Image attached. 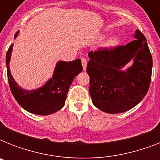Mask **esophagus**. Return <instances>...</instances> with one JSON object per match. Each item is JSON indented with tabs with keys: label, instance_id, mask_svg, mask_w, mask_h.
<instances>
[{
	"label": "esophagus",
	"instance_id": "34e87169",
	"mask_svg": "<svg viewBox=\"0 0 160 160\" xmlns=\"http://www.w3.org/2000/svg\"><path fill=\"white\" fill-rule=\"evenodd\" d=\"M81 63H82L83 70H86V66H87V60H86L85 58H82V59H81Z\"/></svg>",
	"mask_w": 160,
	"mask_h": 160
}]
</instances>
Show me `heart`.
Returning <instances> with one entry per match:
<instances>
[{
    "label": "heart",
    "instance_id": "heart-1",
    "mask_svg": "<svg viewBox=\"0 0 160 160\" xmlns=\"http://www.w3.org/2000/svg\"><path fill=\"white\" fill-rule=\"evenodd\" d=\"M119 43V38L117 36H111L105 42V45L108 47H113Z\"/></svg>",
    "mask_w": 160,
    "mask_h": 160
}]
</instances>
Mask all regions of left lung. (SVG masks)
Wrapping results in <instances>:
<instances>
[{
	"mask_svg": "<svg viewBox=\"0 0 160 160\" xmlns=\"http://www.w3.org/2000/svg\"><path fill=\"white\" fill-rule=\"evenodd\" d=\"M126 46L90 51L86 68L92 103L101 111L119 114L141 101L149 90L153 60L145 36L136 30ZM131 60L132 65L122 68Z\"/></svg>",
	"mask_w": 160,
	"mask_h": 160,
	"instance_id": "left-lung-1",
	"label": "left lung"
}]
</instances>
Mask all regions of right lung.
Returning <instances> with one entry per match:
<instances>
[{"label": "right lung", "mask_w": 160, "mask_h": 160, "mask_svg": "<svg viewBox=\"0 0 160 160\" xmlns=\"http://www.w3.org/2000/svg\"><path fill=\"white\" fill-rule=\"evenodd\" d=\"M19 31L15 34V38ZM13 44L6 53V64L7 79L11 91L18 104L26 111L39 115L54 114L65 105L68 90L73 80L83 70L80 59L73 61H58L52 77L41 87L36 90H24L14 80L10 70V60Z\"/></svg>", "instance_id": "obj_1"}]
</instances>
